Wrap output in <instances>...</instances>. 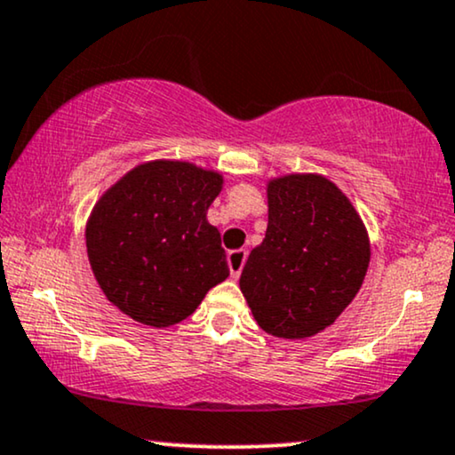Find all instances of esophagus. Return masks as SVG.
<instances>
[{
	"label": "esophagus",
	"mask_w": 455,
	"mask_h": 455,
	"mask_svg": "<svg viewBox=\"0 0 455 455\" xmlns=\"http://www.w3.org/2000/svg\"><path fill=\"white\" fill-rule=\"evenodd\" d=\"M245 258H247V251H245V250H233V251H228V268H231L233 279H239L241 270H243Z\"/></svg>",
	"instance_id": "34e87169"
}]
</instances>
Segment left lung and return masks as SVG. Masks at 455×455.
<instances>
[{
	"label": "left lung",
	"mask_w": 455,
	"mask_h": 455,
	"mask_svg": "<svg viewBox=\"0 0 455 455\" xmlns=\"http://www.w3.org/2000/svg\"><path fill=\"white\" fill-rule=\"evenodd\" d=\"M267 197V235L247 258L239 287L264 331L300 340L323 331L353 302L370 267V237L325 176L273 178Z\"/></svg>",
	"instance_id": "left-lung-1"
}]
</instances>
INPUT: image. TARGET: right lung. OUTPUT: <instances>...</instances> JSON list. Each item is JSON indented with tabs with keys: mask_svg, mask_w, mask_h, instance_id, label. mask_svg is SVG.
Returning <instances> with one entry per match:
<instances>
[{
	"mask_svg": "<svg viewBox=\"0 0 455 455\" xmlns=\"http://www.w3.org/2000/svg\"><path fill=\"white\" fill-rule=\"evenodd\" d=\"M218 172L188 161L136 165L99 199L85 227L90 267L108 302L138 323L168 327L228 277L208 208Z\"/></svg>",
	"mask_w": 455,
	"mask_h": 455,
	"instance_id": "add662e5",
	"label": "right lung"
}]
</instances>
